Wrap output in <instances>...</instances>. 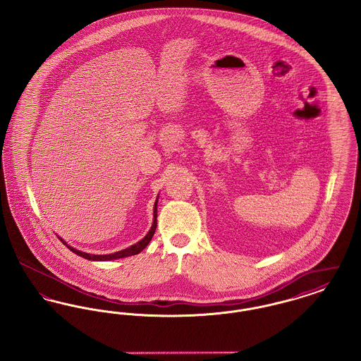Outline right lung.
<instances>
[{
  "label": "right lung",
  "mask_w": 361,
  "mask_h": 361,
  "mask_svg": "<svg viewBox=\"0 0 361 361\" xmlns=\"http://www.w3.org/2000/svg\"><path fill=\"white\" fill-rule=\"evenodd\" d=\"M157 202H158V199L155 200L154 221H153V226H152L150 231L145 235V238H143V240H139V242H137L135 245H133V246H130V247H127V249H124V250H121V252H116V253H112V255H103V256H99V255H89V253H84V252H81V250H77V249L71 247V246H69L65 240H62V238H59V240H62V242L69 247L70 250H71L73 253L78 255L80 257L86 258V259H92V261H109V259H116V258L135 256V255L140 253V252H142V250L149 245V242L152 240L153 235H154L155 228H157Z\"/></svg>",
  "instance_id": "right-lung-1"
}]
</instances>
